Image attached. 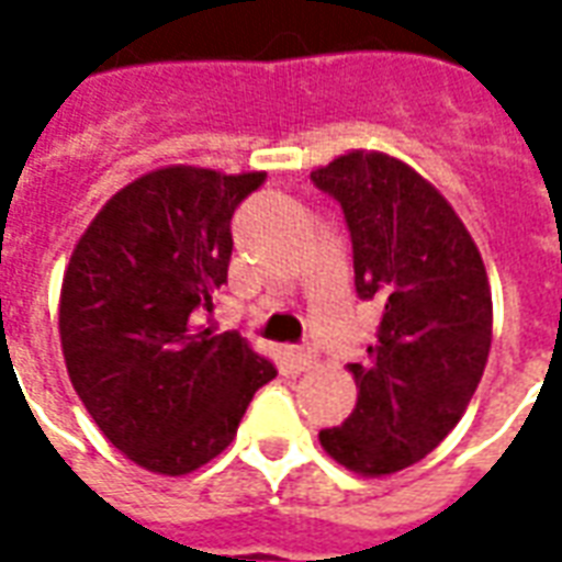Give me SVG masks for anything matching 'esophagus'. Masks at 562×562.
Listing matches in <instances>:
<instances>
[{
  "mask_svg": "<svg viewBox=\"0 0 562 562\" xmlns=\"http://www.w3.org/2000/svg\"><path fill=\"white\" fill-rule=\"evenodd\" d=\"M285 361H289V367L292 370H310V367L316 364V355H313V349H301V346H292V349H285Z\"/></svg>",
  "mask_w": 562,
  "mask_h": 562,
  "instance_id": "1",
  "label": "esophagus"
}]
</instances>
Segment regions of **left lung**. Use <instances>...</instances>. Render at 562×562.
Here are the masks:
<instances>
[{
  "label": "left lung",
  "mask_w": 562,
  "mask_h": 562,
  "mask_svg": "<svg viewBox=\"0 0 562 562\" xmlns=\"http://www.w3.org/2000/svg\"><path fill=\"white\" fill-rule=\"evenodd\" d=\"M310 177L340 201L358 297L382 310L367 361L349 364L358 403L318 442L379 479L430 454L467 413L491 352V282L454 207L406 161L352 149Z\"/></svg>",
  "instance_id": "1"
}]
</instances>
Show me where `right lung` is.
Instances as JSON below:
<instances>
[{"label":"right lung","instance_id":"add662e5","mask_svg":"<svg viewBox=\"0 0 562 562\" xmlns=\"http://www.w3.org/2000/svg\"><path fill=\"white\" fill-rule=\"evenodd\" d=\"M265 171L168 165L123 186L80 234L59 292L68 379L111 446L159 475L222 454L277 367L198 325L228 280L232 216Z\"/></svg>","mask_w":562,"mask_h":562}]
</instances>
